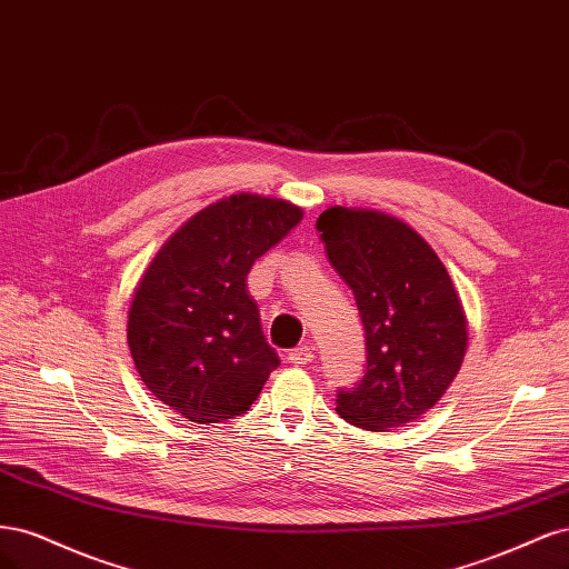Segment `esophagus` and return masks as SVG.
<instances>
[{
    "instance_id": "obj_1",
    "label": "esophagus",
    "mask_w": 569,
    "mask_h": 569,
    "mask_svg": "<svg viewBox=\"0 0 569 569\" xmlns=\"http://www.w3.org/2000/svg\"><path fill=\"white\" fill-rule=\"evenodd\" d=\"M309 361H315V347L311 345H300V347H296V350H290V355H288V363H292V366H302Z\"/></svg>"
}]
</instances>
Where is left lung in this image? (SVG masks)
I'll list each match as a JSON object with an SVG mask.
<instances>
[{
	"mask_svg": "<svg viewBox=\"0 0 569 569\" xmlns=\"http://www.w3.org/2000/svg\"><path fill=\"white\" fill-rule=\"evenodd\" d=\"M317 229L366 331V373L338 392L336 411L373 432L407 426L437 405L466 357L468 321L449 271L409 224L378 210L328 208Z\"/></svg>",
	"mask_w": 569,
	"mask_h": 569,
	"instance_id": "1",
	"label": "left lung"
}]
</instances>
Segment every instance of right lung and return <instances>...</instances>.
<instances>
[{
  "label": "right lung",
  "instance_id": "right-lung-1",
  "mask_svg": "<svg viewBox=\"0 0 569 569\" xmlns=\"http://www.w3.org/2000/svg\"><path fill=\"white\" fill-rule=\"evenodd\" d=\"M300 219L288 200L236 193L196 212L143 271L127 342L146 388L191 423L246 413L279 366L246 279Z\"/></svg>",
  "mask_w": 569,
  "mask_h": 569
}]
</instances>
